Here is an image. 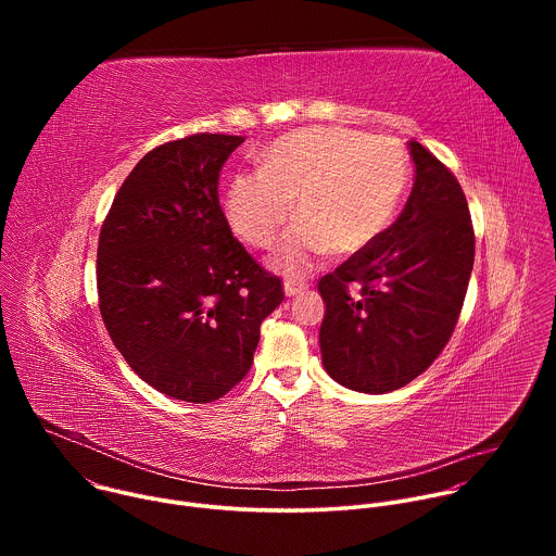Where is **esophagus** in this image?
<instances>
[{"mask_svg": "<svg viewBox=\"0 0 556 556\" xmlns=\"http://www.w3.org/2000/svg\"><path fill=\"white\" fill-rule=\"evenodd\" d=\"M305 290H307V283L296 281V279H288V281L283 283V292H286V296H299V294H303Z\"/></svg>", "mask_w": 556, "mask_h": 556, "instance_id": "1", "label": "esophagus"}]
</instances>
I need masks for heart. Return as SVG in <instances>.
Wrapping results in <instances>:
<instances>
[{
	"label": "heart",
	"mask_w": 556,
	"mask_h": 556,
	"mask_svg": "<svg viewBox=\"0 0 556 556\" xmlns=\"http://www.w3.org/2000/svg\"><path fill=\"white\" fill-rule=\"evenodd\" d=\"M407 182L409 157L399 140L307 127L273 140L260 155V172L230 178L224 213L251 247H268L294 213L268 264L301 277L328 253L352 257L369 249L399 213Z\"/></svg>",
	"instance_id": "obj_1"
}]
</instances>
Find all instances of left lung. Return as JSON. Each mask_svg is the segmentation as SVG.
I'll use <instances>...</instances> for the list:
<instances>
[{"label": "left lung", "mask_w": 556, "mask_h": 556, "mask_svg": "<svg viewBox=\"0 0 556 556\" xmlns=\"http://www.w3.org/2000/svg\"><path fill=\"white\" fill-rule=\"evenodd\" d=\"M412 195L378 240L319 281L326 371L348 389L387 393L420 376L448 343L466 296L475 235L455 176L409 140ZM359 288L349 294V283Z\"/></svg>", "instance_id": "obj_1"}]
</instances>
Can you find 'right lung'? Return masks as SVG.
Listing matches in <instances>:
<instances>
[{
    "label": "right lung",
    "mask_w": 556,
    "mask_h": 556,
    "mask_svg": "<svg viewBox=\"0 0 556 556\" xmlns=\"http://www.w3.org/2000/svg\"><path fill=\"white\" fill-rule=\"evenodd\" d=\"M242 136L195 134L155 147L103 222L97 286L103 324L127 365L174 401L213 403L240 382L260 326L283 301L235 240L217 185Z\"/></svg>",
    "instance_id": "1"
}]
</instances>
